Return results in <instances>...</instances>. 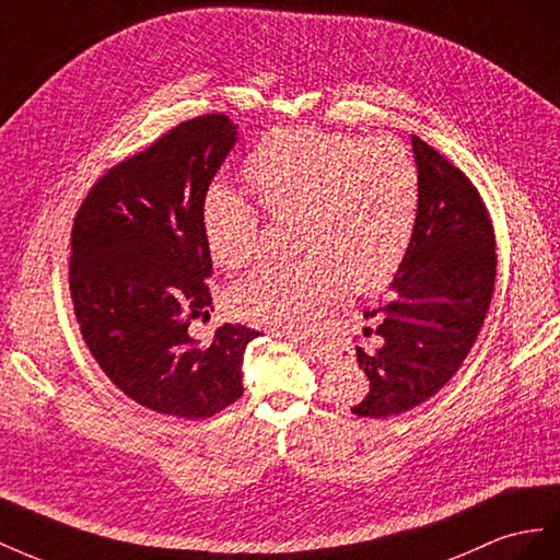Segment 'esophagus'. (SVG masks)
I'll list each match as a JSON object with an SVG mask.
<instances>
[{"label": "esophagus", "instance_id": "34e87169", "mask_svg": "<svg viewBox=\"0 0 560 560\" xmlns=\"http://www.w3.org/2000/svg\"><path fill=\"white\" fill-rule=\"evenodd\" d=\"M295 342H298L302 349H305L312 359H318V361H328V359H330V351H328V347H324V345H318V342H305V340H298V338H295Z\"/></svg>", "mask_w": 560, "mask_h": 560}]
</instances>
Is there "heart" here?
<instances>
[{
  "instance_id": "heart-1",
  "label": "heart",
  "mask_w": 560,
  "mask_h": 560,
  "mask_svg": "<svg viewBox=\"0 0 560 560\" xmlns=\"http://www.w3.org/2000/svg\"><path fill=\"white\" fill-rule=\"evenodd\" d=\"M244 173L267 215H298L293 246L305 258L236 281L228 293L234 316L305 332L345 285L354 293L377 291L401 267L422 201L420 168L404 142L279 129L253 148ZM201 228L220 267L242 269L258 255V206L228 187L209 189Z\"/></svg>"
}]
</instances>
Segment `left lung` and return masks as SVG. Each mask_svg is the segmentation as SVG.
<instances>
[{
    "label": "left lung",
    "mask_w": 560,
    "mask_h": 560,
    "mask_svg": "<svg viewBox=\"0 0 560 560\" xmlns=\"http://www.w3.org/2000/svg\"><path fill=\"white\" fill-rule=\"evenodd\" d=\"M412 154L422 178L418 228L392 291L365 310L357 347L371 389L351 406L359 418L401 415L434 396L471 351L498 277L494 230L474 183L418 136Z\"/></svg>",
    "instance_id": "8db88e82"
}]
</instances>
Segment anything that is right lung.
I'll list each match as a JSON object with an SVG mask.
<instances>
[{
    "label": "right lung",
    "instance_id": "right-lung-1",
    "mask_svg": "<svg viewBox=\"0 0 560 560\" xmlns=\"http://www.w3.org/2000/svg\"><path fill=\"white\" fill-rule=\"evenodd\" d=\"M234 142L222 112L180 121L107 168L74 215L70 298L91 357L131 401L173 418L232 406L244 394V349L260 338L232 324L209 342L187 330L211 316L201 209Z\"/></svg>",
    "mask_w": 560,
    "mask_h": 560
}]
</instances>
